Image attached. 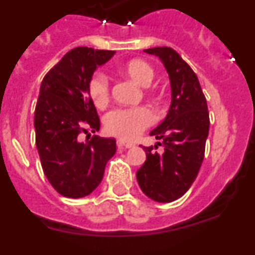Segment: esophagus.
<instances>
[{"instance_id":"esophagus-1","label":"esophagus","mask_w":255,"mask_h":255,"mask_svg":"<svg viewBox=\"0 0 255 255\" xmlns=\"http://www.w3.org/2000/svg\"><path fill=\"white\" fill-rule=\"evenodd\" d=\"M117 147L121 148V149H129V148L134 147V144L128 143V141H124V140H117Z\"/></svg>"}]
</instances>
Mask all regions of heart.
<instances>
[{
  "label": "heart",
  "mask_w": 255,
  "mask_h": 255,
  "mask_svg": "<svg viewBox=\"0 0 255 255\" xmlns=\"http://www.w3.org/2000/svg\"><path fill=\"white\" fill-rule=\"evenodd\" d=\"M121 73L135 84L145 88L154 78V70L147 61L132 58L120 67ZM88 93L97 108H105L110 102V84L103 74L92 76L88 84ZM154 123V115L147 107L116 108L105 117L106 131L124 140L138 138L144 130Z\"/></svg>",
  "instance_id": "obj_1"
}]
</instances>
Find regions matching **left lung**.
Returning a JSON list of instances; mask_svg holds the SVG:
<instances>
[{"mask_svg":"<svg viewBox=\"0 0 255 255\" xmlns=\"http://www.w3.org/2000/svg\"><path fill=\"white\" fill-rule=\"evenodd\" d=\"M144 52L159 57L167 70L171 106L166 119L150 131L162 140L164 152L144 147L147 159L136 171V180L148 198L170 203L185 194L198 176L209 131L208 107L197 75L175 49L154 47Z\"/></svg>","mask_w":255,"mask_h":255,"instance_id":"obj_1","label":"left lung"}]
</instances>
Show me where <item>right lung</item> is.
I'll return each instance as SVG.
<instances>
[{"instance_id":"1","label":"right lung","mask_w":255,"mask_h":255,"mask_svg":"<svg viewBox=\"0 0 255 255\" xmlns=\"http://www.w3.org/2000/svg\"><path fill=\"white\" fill-rule=\"evenodd\" d=\"M115 51L76 47L52 67L40 84L34 114L35 144L42 168L57 193L66 198L87 197L100 185L106 163L116 153L114 138L79 135L100 130L88 84L97 67Z\"/></svg>"}]
</instances>
